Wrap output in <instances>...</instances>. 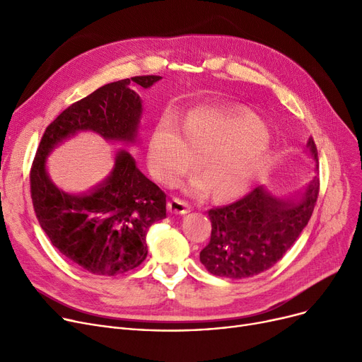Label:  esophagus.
<instances>
[{
	"label": "esophagus",
	"mask_w": 362,
	"mask_h": 362,
	"mask_svg": "<svg viewBox=\"0 0 362 362\" xmlns=\"http://www.w3.org/2000/svg\"><path fill=\"white\" fill-rule=\"evenodd\" d=\"M168 206V211L173 213V214H187L191 211V205H189L186 201L180 199V198H171L167 204Z\"/></svg>",
	"instance_id": "esophagus-1"
}]
</instances>
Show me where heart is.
Segmentation results:
<instances>
[{
	"instance_id": "obj_1",
	"label": "heart",
	"mask_w": 362,
	"mask_h": 362,
	"mask_svg": "<svg viewBox=\"0 0 362 362\" xmlns=\"http://www.w3.org/2000/svg\"><path fill=\"white\" fill-rule=\"evenodd\" d=\"M265 132L251 119L197 110L183 129L164 119L149 144V167L154 176L173 185L201 158L204 173L187 183V191L202 197L213 189L220 201L236 199L250 191L267 158Z\"/></svg>"
}]
</instances>
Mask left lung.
Masks as SVG:
<instances>
[{"instance_id":"left-lung-1","label":"left lung","mask_w":362,"mask_h":362,"mask_svg":"<svg viewBox=\"0 0 362 362\" xmlns=\"http://www.w3.org/2000/svg\"><path fill=\"white\" fill-rule=\"evenodd\" d=\"M307 148L318 163L313 138ZM318 191L315 176L296 199H279L258 186L233 204L211 208V239L199 254L204 267L227 279L252 277L272 269L308 224Z\"/></svg>"}]
</instances>
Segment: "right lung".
Instances as JSON below:
<instances>
[{
	"label": "right lung",
	"mask_w": 362,
	"mask_h": 362,
	"mask_svg": "<svg viewBox=\"0 0 362 362\" xmlns=\"http://www.w3.org/2000/svg\"><path fill=\"white\" fill-rule=\"evenodd\" d=\"M161 76H135L107 83L67 107L44 132L30 168V197L37 221L69 261L100 276H116L146 258V233L165 218V194L145 177L127 151H119L111 173L88 194L70 195L47 173L55 145L81 130L105 141L135 142L142 114L130 82L149 88Z\"/></svg>",
	"instance_id": "add662e5"
}]
</instances>
